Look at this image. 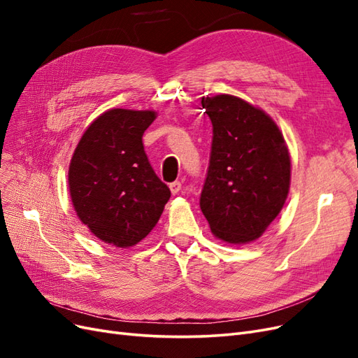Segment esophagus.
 <instances>
[{
	"label": "esophagus",
	"mask_w": 358,
	"mask_h": 358,
	"mask_svg": "<svg viewBox=\"0 0 358 358\" xmlns=\"http://www.w3.org/2000/svg\"><path fill=\"white\" fill-rule=\"evenodd\" d=\"M169 188H170L171 194H178V192L182 189V183H180L179 180H175V182H171V183H170Z\"/></svg>",
	"instance_id": "34e87169"
}]
</instances>
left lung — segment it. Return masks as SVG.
Instances as JSON below:
<instances>
[{"instance_id": "1", "label": "left lung", "mask_w": 358, "mask_h": 358, "mask_svg": "<svg viewBox=\"0 0 358 358\" xmlns=\"http://www.w3.org/2000/svg\"><path fill=\"white\" fill-rule=\"evenodd\" d=\"M213 125L208 178L200 208L216 239L254 242L282 210L291 157L276 122L239 96H203Z\"/></svg>"}]
</instances>
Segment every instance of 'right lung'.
I'll return each instance as SVG.
<instances>
[{
  "instance_id": "right-lung-1",
  "label": "right lung",
  "mask_w": 358,
  "mask_h": 358,
  "mask_svg": "<svg viewBox=\"0 0 358 358\" xmlns=\"http://www.w3.org/2000/svg\"><path fill=\"white\" fill-rule=\"evenodd\" d=\"M155 117L154 110L101 113L86 128L70 161L69 189L76 213L95 237L116 248L143 241L170 199L142 142Z\"/></svg>"
}]
</instances>
